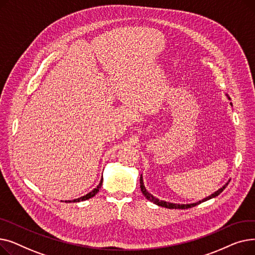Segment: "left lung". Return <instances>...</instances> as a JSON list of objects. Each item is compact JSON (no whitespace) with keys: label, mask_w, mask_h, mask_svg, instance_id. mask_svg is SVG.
Segmentation results:
<instances>
[{"label":"left lung","mask_w":255,"mask_h":255,"mask_svg":"<svg viewBox=\"0 0 255 255\" xmlns=\"http://www.w3.org/2000/svg\"><path fill=\"white\" fill-rule=\"evenodd\" d=\"M139 183H140V189H141V192H142V194L145 196V198L146 199H149V200H151V202H153L154 204H156V205H158V206H160V207H165V208H167V209H189V208H192V207H195L196 205H199V204H202V203H204V202H206V200H209V199H211V198H213V197H216V196H218L225 188H226V186L229 185V183H230V181H229V183H226L222 188H220L218 191H216L215 193H213L212 195H210V196H208V197H206V198H204L203 200H199V202H197V203H195V204H189V205H178V204H171V203H166V202H164V200H159L158 198H156V197H154L151 193H149L148 191H146V189L144 188V185H143V182H142V178L140 177V181H139Z\"/></svg>","instance_id":"left-lung-1"}]
</instances>
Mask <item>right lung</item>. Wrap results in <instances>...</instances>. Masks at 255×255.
Here are the masks:
<instances>
[{
	"instance_id": "obj_1",
	"label": "right lung",
	"mask_w": 255,
	"mask_h": 255,
	"mask_svg": "<svg viewBox=\"0 0 255 255\" xmlns=\"http://www.w3.org/2000/svg\"><path fill=\"white\" fill-rule=\"evenodd\" d=\"M102 180H103V179H101V181H100L99 185L96 187L95 189L92 190L90 193H88L87 195H85V196H83V197H79V198L73 199L72 202H73V203H77V202H83V200H86V199H89V198H91V197H93V196H95V194H97V193H98V191H99V189L101 188V185H102ZM66 203H71V200H67Z\"/></svg>"
}]
</instances>
